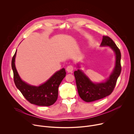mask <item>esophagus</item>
Instances as JSON below:
<instances>
[{
    "label": "esophagus",
    "instance_id": "obj_1",
    "mask_svg": "<svg viewBox=\"0 0 134 134\" xmlns=\"http://www.w3.org/2000/svg\"><path fill=\"white\" fill-rule=\"evenodd\" d=\"M73 69H74V67L72 65H69L66 68V70L68 72H72Z\"/></svg>",
    "mask_w": 134,
    "mask_h": 134
}]
</instances>
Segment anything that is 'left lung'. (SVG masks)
Wrapping results in <instances>:
<instances>
[{
    "instance_id": "1",
    "label": "left lung",
    "mask_w": 134,
    "mask_h": 134,
    "mask_svg": "<svg viewBox=\"0 0 134 134\" xmlns=\"http://www.w3.org/2000/svg\"><path fill=\"white\" fill-rule=\"evenodd\" d=\"M101 47L109 46L116 54L115 67L109 78L104 82L94 83L80 69L74 71L78 93L80 98L85 102H90L103 99L110 95L113 91L121 70V52L111 38L103 36ZM78 67L80 68L79 66Z\"/></svg>"
}]
</instances>
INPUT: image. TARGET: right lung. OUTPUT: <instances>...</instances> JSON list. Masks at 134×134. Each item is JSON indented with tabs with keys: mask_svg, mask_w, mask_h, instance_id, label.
<instances>
[{
	"mask_svg": "<svg viewBox=\"0 0 134 134\" xmlns=\"http://www.w3.org/2000/svg\"><path fill=\"white\" fill-rule=\"evenodd\" d=\"M16 54V51L12 58V68L16 87L31 104L39 106L54 104L58 98L59 86L66 74L65 68L55 72L46 82L39 86L30 85L21 80L17 71L15 65Z\"/></svg>",
	"mask_w": 134,
	"mask_h": 134,
	"instance_id": "1",
	"label": "right lung"
}]
</instances>
